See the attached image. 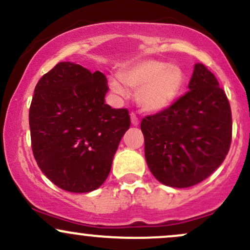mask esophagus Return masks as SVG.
Here are the masks:
<instances>
[{
    "instance_id": "34e87169",
    "label": "esophagus",
    "mask_w": 250,
    "mask_h": 250,
    "mask_svg": "<svg viewBox=\"0 0 250 250\" xmlns=\"http://www.w3.org/2000/svg\"><path fill=\"white\" fill-rule=\"evenodd\" d=\"M130 120H131V125H139L140 121H139V119H137V116L135 115L134 113L130 114Z\"/></svg>"
}]
</instances>
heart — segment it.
<instances>
[{"label": "heart", "instance_id": "obj_1", "mask_svg": "<svg viewBox=\"0 0 250 250\" xmlns=\"http://www.w3.org/2000/svg\"><path fill=\"white\" fill-rule=\"evenodd\" d=\"M125 87L136 90V100L142 110L157 113L170 107L180 96L186 84L182 68L157 60H143L119 73ZM109 85L113 93L125 95V88L117 80L111 79Z\"/></svg>", "mask_w": 250, "mask_h": 250}]
</instances>
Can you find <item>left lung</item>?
I'll use <instances>...</instances> for the list:
<instances>
[{
  "label": "left lung",
  "instance_id": "obj_1",
  "mask_svg": "<svg viewBox=\"0 0 250 250\" xmlns=\"http://www.w3.org/2000/svg\"><path fill=\"white\" fill-rule=\"evenodd\" d=\"M189 91L170 107L142 120L145 156L162 185L188 188L213 174L231 142V111L216 77L194 65Z\"/></svg>",
  "mask_w": 250,
  "mask_h": 250
}]
</instances>
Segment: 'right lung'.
Here are the masks:
<instances>
[{
    "label": "right lung",
    "instance_id": "add662e5",
    "mask_svg": "<svg viewBox=\"0 0 250 250\" xmlns=\"http://www.w3.org/2000/svg\"><path fill=\"white\" fill-rule=\"evenodd\" d=\"M105 75L60 62L36 84L29 109L34 157L54 185L70 193L101 187L130 127L127 109L105 104Z\"/></svg>",
    "mask_w": 250,
    "mask_h": 250
}]
</instances>
